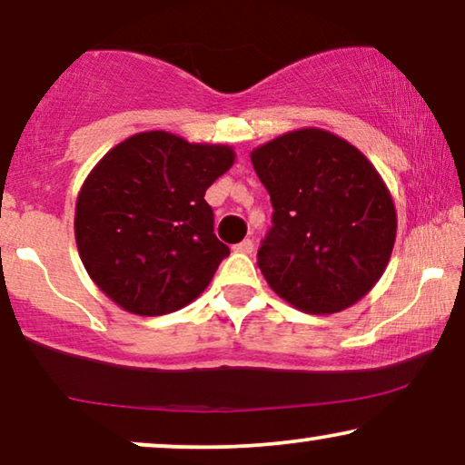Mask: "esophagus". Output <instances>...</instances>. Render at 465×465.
I'll return each instance as SVG.
<instances>
[{"mask_svg":"<svg viewBox=\"0 0 465 465\" xmlns=\"http://www.w3.org/2000/svg\"><path fill=\"white\" fill-rule=\"evenodd\" d=\"M232 250L237 252V253H252V252H253V241H252V239H245V241H241V243L234 245Z\"/></svg>","mask_w":465,"mask_h":465,"instance_id":"obj_1","label":"esophagus"}]
</instances>
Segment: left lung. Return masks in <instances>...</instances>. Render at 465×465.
Returning <instances> with one entry per match:
<instances>
[{"label":"left lung","instance_id":"left-lung-1","mask_svg":"<svg viewBox=\"0 0 465 465\" xmlns=\"http://www.w3.org/2000/svg\"><path fill=\"white\" fill-rule=\"evenodd\" d=\"M272 203L258 250L266 283L292 307L330 315L374 288L396 241V207L383 177L334 133L298 129L252 152Z\"/></svg>","mask_w":465,"mask_h":465}]
</instances>
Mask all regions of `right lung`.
I'll return each instance as SVG.
<instances>
[{
	"label": "right lung",
	"instance_id": "1",
	"mask_svg": "<svg viewBox=\"0 0 465 465\" xmlns=\"http://www.w3.org/2000/svg\"><path fill=\"white\" fill-rule=\"evenodd\" d=\"M232 163L231 145L145 131L94 164L75 201V245L120 309L167 315L203 294L231 253L213 234L205 193Z\"/></svg>",
	"mask_w": 465,
	"mask_h": 465
}]
</instances>
